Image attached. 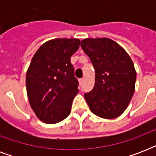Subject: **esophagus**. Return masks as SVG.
I'll list each match as a JSON object with an SVG mask.
<instances>
[{
  "label": "esophagus",
  "mask_w": 156,
  "mask_h": 156,
  "mask_svg": "<svg viewBox=\"0 0 156 156\" xmlns=\"http://www.w3.org/2000/svg\"><path fill=\"white\" fill-rule=\"evenodd\" d=\"M83 81H84V78H79V79H78V82H79V84H80V85H82V84H83Z\"/></svg>",
  "instance_id": "1"
}]
</instances>
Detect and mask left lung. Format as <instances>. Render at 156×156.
Returning a JSON list of instances; mask_svg holds the SVG:
<instances>
[{
    "mask_svg": "<svg viewBox=\"0 0 156 156\" xmlns=\"http://www.w3.org/2000/svg\"><path fill=\"white\" fill-rule=\"evenodd\" d=\"M81 47L95 68V86L84 95L90 111L104 119H114L127 108L133 97L136 70L130 56L108 38L85 39Z\"/></svg>",
    "mask_w": 156,
    "mask_h": 156,
    "instance_id": "obj_1",
    "label": "left lung"
}]
</instances>
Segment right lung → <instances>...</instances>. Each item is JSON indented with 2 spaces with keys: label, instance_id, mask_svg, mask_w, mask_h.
Returning a JSON list of instances; mask_svg holds the SVG:
<instances>
[{
  "label": "right lung",
  "instance_id": "right-lung-1",
  "mask_svg": "<svg viewBox=\"0 0 156 156\" xmlns=\"http://www.w3.org/2000/svg\"><path fill=\"white\" fill-rule=\"evenodd\" d=\"M78 39H54L35 52L27 72L26 86L31 108L40 121L55 124L70 113L78 82L70 57L78 49Z\"/></svg>",
  "mask_w": 156,
  "mask_h": 156
}]
</instances>
